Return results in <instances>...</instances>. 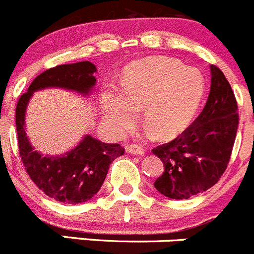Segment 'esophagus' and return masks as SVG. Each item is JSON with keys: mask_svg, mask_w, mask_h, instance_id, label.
<instances>
[{"mask_svg": "<svg viewBox=\"0 0 254 254\" xmlns=\"http://www.w3.org/2000/svg\"><path fill=\"white\" fill-rule=\"evenodd\" d=\"M126 152L131 154H139V156H142L144 153V149L141 146H138V144H128V146H126Z\"/></svg>", "mask_w": 254, "mask_h": 254, "instance_id": "1", "label": "esophagus"}]
</instances>
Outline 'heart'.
Returning a JSON list of instances; mask_svg holds the SVG:
<instances>
[{"mask_svg":"<svg viewBox=\"0 0 254 254\" xmlns=\"http://www.w3.org/2000/svg\"><path fill=\"white\" fill-rule=\"evenodd\" d=\"M122 92L106 89L102 107L115 131L134 125L137 111L161 138L170 139L188 128L206 92L203 74L182 62L166 57L134 62L125 69Z\"/></svg>","mask_w":254,"mask_h":254,"instance_id":"heart-1","label":"heart"}]
</instances>
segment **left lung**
<instances>
[{
  "label": "left lung",
  "mask_w": 254,
  "mask_h": 254,
  "mask_svg": "<svg viewBox=\"0 0 254 254\" xmlns=\"http://www.w3.org/2000/svg\"><path fill=\"white\" fill-rule=\"evenodd\" d=\"M211 73V92L201 115L180 136L152 149L165 166L154 187L168 198L188 199L209 190L228 166L238 106L223 72L212 64Z\"/></svg>",
  "instance_id": "8db88e82"
}]
</instances>
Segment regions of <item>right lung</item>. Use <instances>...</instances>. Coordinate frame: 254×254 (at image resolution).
Returning a JSON list of instances; mask_svg holds the SVG:
<instances>
[{
  "instance_id": "right-lung-1",
  "label": "right lung",
  "mask_w": 254,
  "mask_h": 254,
  "mask_svg": "<svg viewBox=\"0 0 254 254\" xmlns=\"http://www.w3.org/2000/svg\"><path fill=\"white\" fill-rule=\"evenodd\" d=\"M96 66L88 61L61 64L36 77L17 102L16 128L21 161L32 182L48 197L66 204L86 202L100 190L110 165L125 154L120 143H105L87 134L79 144L64 156L43 157L28 142L25 113L35 91L48 87L71 89L88 95L96 84Z\"/></svg>"
}]
</instances>
